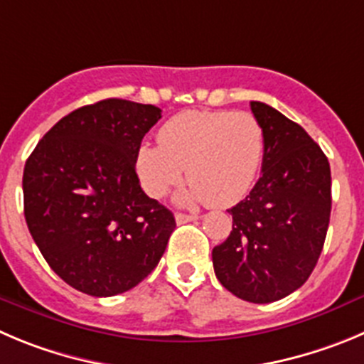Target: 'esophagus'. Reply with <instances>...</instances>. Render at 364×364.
I'll return each mask as SVG.
<instances>
[{
    "instance_id": "34e87169",
    "label": "esophagus",
    "mask_w": 364,
    "mask_h": 364,
    "mask_svg": "<svg viewBox=\"0 0 364 364\" xmlns=\"http://www.w3.org/2000/svg\"><path fill=\"white\" fill-rule=\"evenodd\" d=\"M192 220H198V215H188V213H176V223H178V224L192 223Z\"/></svg>"
}]
</instances>
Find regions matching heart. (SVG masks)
Wrapping results in <instances>:
<instances>
[{
    "label": "heart",
    "mask_w": 364,
    "mask_h": 364,
    "mask_svg": "<svg viewBox=\"0 0 364 364\" xmlns=\"http://www.w3.org/2000/svg\"><path fill=\"white\" fill-rule=\"evenodd\" d=\"M158 140L138 147L136 174L149 196L163 198L186 168L183 205L239 203L253 188L266 152L264 127L246 111H185L161 125Z\"/></svg>",
    "instance_id": "heart-1"
}]
</instances>
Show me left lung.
<instances>
[{
    "label": "left lung",
    "instance_id": "1",
    "mask_svg": "<svg viewBox=\"0 0 364 364\" xmlns=\"http://www.w3.org/2000/svg\"><path fill=\"white\" fill-rule=\"evenodd\" d=\"M264 127L262 178L228 212L232 233L213 247L220 284L240 300L269 304L311 277L331 220V165L301 125L264 102H251Z\"/></svg>",
    "mask_w": 364,
    "mask_h": 364
}]
</instances>
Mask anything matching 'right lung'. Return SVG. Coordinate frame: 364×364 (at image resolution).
<instances>
[{
  "mask_svg": "<svg viewBox=\"0 0 364 364\" xmlns=\"http://www.w3.org/2000/svg\"><path fill=\"white\" fill-rule=\"evenodd\" d=\"M161 109L107 98L60 118L23 172L25 219L48 266L73 289L114 296L147 278L176 219L141 190L136 151Z\"/></svg>",
  "mask_w": 364,
  "mask_h": 364,
  "instance_id": "obj_1",
  "label": "right lung"
}]
</instances>
